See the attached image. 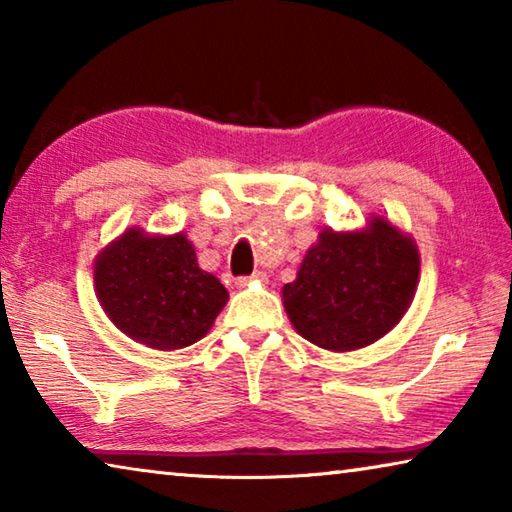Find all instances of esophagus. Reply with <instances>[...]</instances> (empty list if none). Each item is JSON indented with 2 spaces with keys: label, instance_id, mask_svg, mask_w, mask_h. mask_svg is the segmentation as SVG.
Instances as JSON below:
<instances>
[{
  "label": "esophagus",
  "instance_id": "obj_1",
  "mask_svg": "<svg viewBox=\"0 0 512 512\" xmlns=\"http://www.w3.org/2000/svg\"><path fill=\"white\" fill-rule=\"evenodd\" d=\"M266 280V275L264 273H255V275H244V277H237V287L239 289H246V287H250V284L253 282H264Z\"/></svg>",
  "mask_w": 512,
  "mask_h": 512
}]
</instances>
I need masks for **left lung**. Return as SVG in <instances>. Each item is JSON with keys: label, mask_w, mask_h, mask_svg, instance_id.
<instances>
[{"label": "left lung", "mask_w": 512, "mask_h": 512, "mask_svg": "<svg viewBox=\"0 0 512 512\" xmlns=\"http://www.w3.org/2000/svg\"><path fill=\"white\" fill-rule=\"evenodd\" d=\"M420 280V253L409 232L370 214L359 230L320 232L282 287L284 311L296 332L332 352L379 341L409 311Z\"/></svg>", "instance_id": "obj_1"}]
</instances>
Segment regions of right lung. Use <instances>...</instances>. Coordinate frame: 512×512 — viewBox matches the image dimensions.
Masks as SVG:
<instances>
[{
	"label": "right lung",
	"instance_id": "right-lung-1",
	"mask_svg": "<svg viewBox=\"0 0 512 512\" xmlns=\"http://www.w3.org/2000/svg\"><path fill=\"white\" fill-rule=\"evenodd\" d=\"M92 271L110 323L153 350L201 341L230 298L219 277L198 266L185 232L151 235L133 225L94 257Z\"/></svg>",
	"mask_w": 512,
	"mask_h": 512
}]
</instances>
